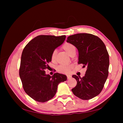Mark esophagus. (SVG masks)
<instances>
[{
	"label": "esophagus",
	"mask_w": 123,
	"mask_h": 123,
	"mask_svg": "<svg viewBox=\"0 0 123 123\" xmlns=\"http://www.w3.org/2000/svg\"><path fill=\"white\" fill-rule=\"evenodd\" d=\"M71 78V76L70 75H67V79H68V80L70 79Z\"/></svg>",
	"instance_id": "esophagus-1"
}]
</instances>
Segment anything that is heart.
I'll return each instance as SVG.
<instances>
[{
  "instance_id": "heart-1",
  "label": "heart",
  "mask_w": 123,
  "mask_h": 123,
  "mask_svg": "<svg viewBox=\"0 0 123 123\" xmlns=\"http://www.w3.org/2000/svg\"><path fill=\"white\" fill-rule=\"evenodd\" d=\"M62 48L70 56H71L72 55L75 54L76 52V47L74 44L69 43H66L64 45L62 46ZM57 51L56 50H54L52 53L51 55V59L52 61H54L56 54ZM72 68V66L71 65H61L58 67L57 70L58 71L62 73H67Z\"/></svg>"
}]
</instances>
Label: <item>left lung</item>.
I'll use <instances>...</instances> for the list:
<instances>
[{"label": "left lung", "mask_w": 123, "mask_h": 123, "mask_svg": "<svg viewBox=\"0 0 123 123\" xmlns=\"http://www.w3.org/2000/svg\"><path fill=\"white\" fill-rule=\"evenodd\" d=\"M67 42L74 44L79 51L78 64L87 67L83 77H72L77 81L72 89L73 94L83 100L98 95L108 76L109 57L106 47L98 36L88 33H79L69 36Z\"/></svg>", "instance_id": "8db88e82"}]
</instances>
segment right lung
Listing matches in <instances>:
<instances>
[{
    "mask_svg": "<svg viewBox=\"0 0 123 123\" xmlns=\"http://www.w3.org/2000/svg\"><path fill=\"white\" fill-rule=\"evenodd\" d=\"M66 35H39L31 40L21 54L19 76L25 91L30 97L44 103L52 98L58 85L67 79L58 73L51 76L45 70L49 68L51 55L65 40Z\"/></svg>",
    "mask_w": 123,
    "mask_h": 123,
    "instance_id": "obj_1",
    "label": "right lung"
}]
</instances>
